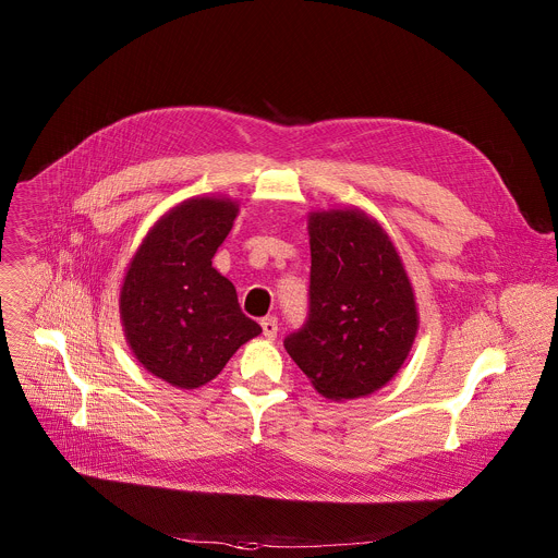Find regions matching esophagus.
Listing matches in <instances>:
<instances>
[{
	"label": "esophagus",
	"mask_w": 558,
	"mask_h": 558,
	"mask_svg": "<svg viewBox=\"0 0 558 558\" xmlns=\"http://www.w3.org/2000/svg\"><path fill=\"white\" fill-rule=\"evenodd\" d=\"M260 327H263V336H265L267 340H274V338L278 336V320H276L274 315L265 317V320L260 323Z\"/></svg>",
	"instance_id": "34e87169"
}]
</instances>
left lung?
Instances as JSON below:
<instances>
[{"label": "left lung", "mask_w": 558, "mask_h": 558, "mask_svg": "<svg viewBox=\"0 0 558 558\" xmlns=\"http://www.w3.org/2000/svg\"><path fill=\"white\" fill-rule=\"evenodd\" d=\"M308 245V315L284 349L327 400L371 395L402 368L420 327L402 258L362 209L311 211Z\"/></svg>", "instance_id": "left-lung-1"}]
</instances>
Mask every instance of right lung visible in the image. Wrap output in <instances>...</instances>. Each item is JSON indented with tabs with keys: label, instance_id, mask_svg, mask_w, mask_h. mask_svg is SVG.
Masks as SVG:
<instances>
[{
	"label": "right lung",
	"instance_id": "right-lung-1",
	"mask_svg": "<svg viewBox=\"0 0 558 558\" xmlns=\"http://www.w3.org/2000/svg\"><path fill=\"white\" fill-rule=\"evenodd\" d=\"M238 216L231 198L196 196L158 218L123 278L119 311L143 368L177 388L214 379L263 329L211 267Z\"/></svg>",
	"mask_w": 558,
	"mask_h": 558
}]
</instances>
